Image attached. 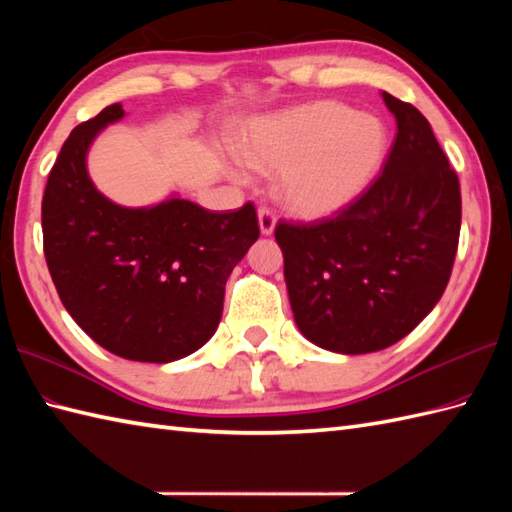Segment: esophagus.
Returning <instances> with one entry per match:
<instances>
[{"instance_id": "obj_1", "label": "esophagus", "mask_w": 512, "mask_h": 512, "mask_svg": "<svg viewBox=\"0 0 512 512\" xmlns=\"http://www.w3.org/2000/svg\"><path fill=\"white\" fill-rule=\"evenodd\" d=\"M257 220H259V231H262V235H273L275 224H277V217H275L273 211L268 209V206H259Z\"/></svg>"}]
</instances>
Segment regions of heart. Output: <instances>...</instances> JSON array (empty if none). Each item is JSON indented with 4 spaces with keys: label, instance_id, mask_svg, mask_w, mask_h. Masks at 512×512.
<instances>
[{
    "label": "heart",
    "instance_id": "b5f03b06",
    "mask_svg": "<svg viewBox=\"0 0 512 512\" xmlns=\"http://www.w3.org/2000/svg\"><path fill=\"white\" fill-rule=\"evenodd\" d=\"M385 151V123L336 101L259 118L239 138V154L250 167L277 171L279 200L301 217H325L352 204L376 178ZM243 161L228 165L237 180L248 176Z\"/></svg>",
    "mask_w": 512,
    "mask_h": 512
}]
</instances>
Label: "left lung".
<instances>
[{
	"mask_svg": "<svg viewBox=\"0 0 512 512\" xmlns=\"http://www.w3.org/2000/svg\"><path fill=\"white\" fill-rule=\"evenodd\" d=\"M383 101L398 134L372 187L332 220L275 228L297 328L336 354L407 336L436 308L458 253V173L416 107Z\"/></svg>",
	"mask_w": 512,
	"mask_h": 512,
	"instance_id": "8db88e82",
	"label": "left lung"
}]
</instances>
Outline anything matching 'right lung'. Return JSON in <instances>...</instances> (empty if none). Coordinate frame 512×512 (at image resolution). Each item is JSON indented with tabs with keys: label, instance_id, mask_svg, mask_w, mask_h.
Wrapping results in <instances>:
<instances>
[{
	"label": "right lung",
	"instance_id": "obj_1",
	"mask_svg": "<svg viewBox=\"0 0 512 512\" xmlns=\"http://www.w3.org/2000/svg\"><path fill=\"white\" fill-rule=\"evenodd\" d=\"M121 103L81 123L61 147L41 202L43 253L79 328L127 361L171 363L211 339L233 268L257 242L255 206L213 213L169 195L121 206L94 187L88 151Z\"/></svg>",
	"mask_w": 512,
	"mask_h": 512
}]
</instances>
